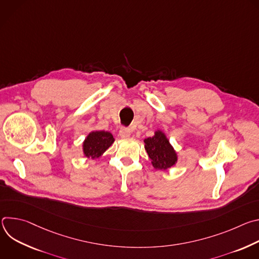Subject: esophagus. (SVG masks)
Segmentation results:
<instances>
[{"label": "esophagus", "instance_id": "esophagus-1", "mask_svg": "<svg viewBox=\"0 0 259 259\" xmlns=\"http://www.w3.org/2000/svg\"><path fill=\"white\" fill-rule=\"evenodd\" d=\"M119 135H120L122 138H129L130 135H131V131H130V129H128V128H121V129H120V132H119Z\"/></svg>", "mask_w": 259, "mask_h": 259}]
</instances>
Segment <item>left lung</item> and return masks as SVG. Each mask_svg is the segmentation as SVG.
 <instances>
[{"instance_id": "obj_1", "label": "left lung", "mask_w": 259, "mask_h": 259, "mask_svg": "<svg viewBox=\"0 0 259 259\" xmlns=\"http://www.w3.org/2000/svg\"><path fill=\"white\" fill-rule=\"evenodd\" d=\"M143 142L144 149L156 171L168 170L172 166L176 165L178 161L177 153L165 132L159 129L155 131L154 136L145 138Z\"/></svg>"}]
</instances>
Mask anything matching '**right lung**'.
I'll use <instances>...</instances> for the list:
<instances>
[{"instance_id": "right-lung-1", "label": "right lung", "mask_w": 259, "mask_h": 259, "mask_svg": "<svg viewBox=\"0 0 259 259\" xmlns=\"http://www.w3.org/2000/svg\"><path fill=\"white\" fill-rule=\"evenodd\" d=\"M115 141L113 134L104 130L91 131L82 143V151L87 159L100 158Z\"/></svg>"}]
</instances>
